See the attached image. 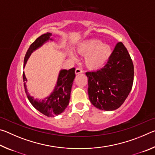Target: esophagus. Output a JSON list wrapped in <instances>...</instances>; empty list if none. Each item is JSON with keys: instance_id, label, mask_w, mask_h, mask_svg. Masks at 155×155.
I'll return each mask as SVG.
<instances>
[{"instance_id": "obj_1", "label": "esophagus", "mask_w": 155, "mask_h": 155, "mask_svg": "<svg viewBox=\"0 0 155 155\" xmlns=\"http://www.w3.org/2000/svg\"><path fill=\"white\" fill-rule=\"evenodd\" d=\"M83 72V70L81 69V68H76L75 70V74H80V73H82Z\"/></svg>"}]
</instances>
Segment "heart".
<instances>
[{"mask_svg": "<svg viewBox=\"0 0 155 155\" xmlns=\"http://www.w3.org/2000/svg\"><path fill=\"white\" fill-rule=\"evenodd\" d=\"M80 55L85 57V64L87 68L92 70H98L105 65L112 53L110 45L102 42L98 39H90L83 41L76 48ZM72 59H77L73 52H69Z\"/></svg>", "mask_w": 155, "mask_h": 155, "instance_id": "obj_1", "label": "heart"}]
</instances>
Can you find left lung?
I'll return each instance as SVG.
<instances>
[{"label": "left lung", "mask_w": 155, "mask_h": 155, "mask_svg": "<svg viewBox=\"0 0 155 155\" xmlns=\"http://www.w3.org/2000/svg\"><path fill=\"white\" fill-rule=\"evenodd\" d=\"M85 74L91 104L101 110L114 111L124 103L132 89L134 67L127 49L119 42L103 68Z\"/></svg>", "instance_id": "left-lung-1"}]
</instances>
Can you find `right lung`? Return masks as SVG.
Returning a JSON list of instances; mask_svg holds the SVG:
<instances>
[{
	"instance_id": "right-lung-1",
	"label": "right lung",
	"mask_w": 155,
	"mask_h": 155,
	"mask_svg": "<svg viewBox=\"0 0 155 155\" xmlns=\"http://www.w3.org/2000/svg\"><path fill=\"white\" fill-rule=\"evenodd\" d=\"M51 33H47L43 34L35 40L33 43L31 44L27 53L25 54L24 60V68L27 64V60L29 58L31 53L38 49L44 44L48 41H53L51 38ZM75 78V68H72L70 70H61L59 73L57 84L54 90L43 100L35 99L28 94L26 81H27L25 72H23V81L26 94L28 101L41 114L48 117H54L58 115L64 111L69 104L70 99V93Z\"/></svg>"
}]
</instances>
